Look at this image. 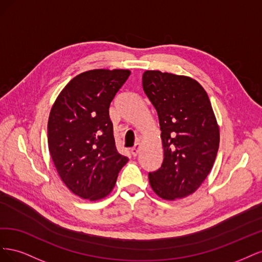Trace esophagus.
Returning a JSON list of instances; mask_svg holds the SVG:
<instances>
[{
  "instance_id": "obj_1",
  "label": "esophagus",
  "mask_w": 262,
  "mask_h": 262,
  "mask_svg": "<svg viewBox=\"0 0 262 262\" xmlns=\"http://www.w3.org/2000/svg\"><path fill=\"white\" fill-rule=\"evenodd\" d=\"M140 152V143H137L136 145H134V147L131 148V153L133 156H137Z\"/></svg>"
}]
</instances>
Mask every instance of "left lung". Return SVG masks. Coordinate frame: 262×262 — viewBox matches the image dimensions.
Instances as JSON below:
<instances>
[{
	"label": "left lung",
	"mask_w": 262,
	"mask_h": 262,
	"mask_svg": "<svg viewBox=\"0 0 262 262\" xmlns=\"http://www.w3.org/2000/svg\"><path fill=\"white\" fill-rule=\"evenodd\" d=\"M143 90L155 107L164 160L148 173L153 191L173 201L192 194L210 173L217 154L220 128L207 92L193 78L147 70Z\"/></svg>",
	"instance_id": "left-lung-1"
}]
</instances>
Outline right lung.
<instances>
[{
  "instance_id": "right-lung-1",
  "label": "right lung",
  "mask_w": 262,
  "mask_h": 262,
  "mask_svg": "<svg viewBox=\"0 0 262 262\" xmlns=\"http://www.w3.org/2000/svg\"><path fill=\"white\" fill-rule=\"evenodd\" d=\"M129 70L96 69L72 78L50 110L48 146L64 185L90 201L107 196L129 158L115 145L109 106Z\"/></svg>"
}]
</instances>
